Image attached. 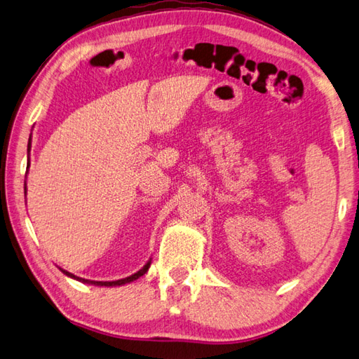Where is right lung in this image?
I'll return each mask as SVG.
<instances>
[{
  "label": "right lung",
  "instance_id": "add662e5",
  "mask_svg": "<svg viewBox=\"0 0 359 359\" xmlns=\"http://www.w3.org/2000/svg\"><path fill=\"white\" fill-rule=\"evenodd\" d=\"M27 147H29V149H30V140H29ZM27 171H29V163H27ZM25 185H26V182H25ZM25 194H26V187H25ZM149 265H151V259H149V261H148L147 264H144V265L142 266V269H140L139 271L131 274V276L123 278V279H118V280H89V279H83V278L75 276V274H72V273H69V271H66V270H63V269H60V270H62V271L66 274V276H69V278H72V279H75V280H80V282H83V284L97 285V287H117V285L129 284V282H133V280H135V279H139L140 276H143V274L148 271Z\"/></svg>",
  "mask_w": 359,
  "mask_h": 359
}]
</instances>
